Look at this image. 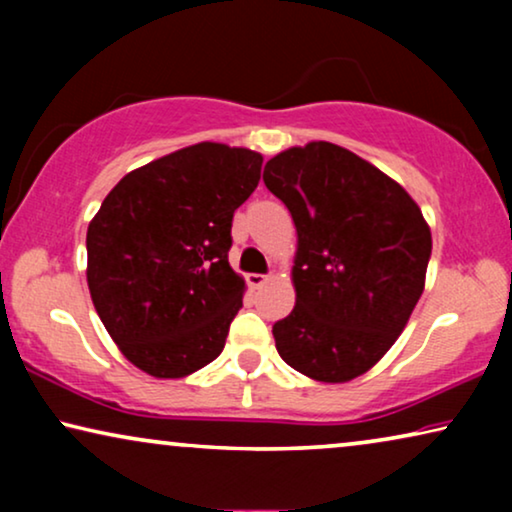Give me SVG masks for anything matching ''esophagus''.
<instances>
[{"label":"esophagus","instance_id":"esophagus-1","mask_svg":"<svg viewBox=\"0 0 512 512\" xmlns=\"http://www.w3.org/2000/svg\"><path fill=\"white\" fill-rule=\"evenodd\" d=\"M268 275H258V272H251V275H247V284L251 286V289H261V286L268 282Z\"/></svg>","mask_w":512,"mask_h":512}]
</instances>
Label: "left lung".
Wrapping results in <instances>:
<instances>
[{
    "instance_id": "obj_1",
    "label": "left lung",
    "mask_w": 512,
    "mask_h": 512,
    "mask_svg": "<svg viewBox=\"0 0 512 512\" xmlns=\"http://www.w3.org/2000/svg\"><path fill=\"white\" fill-rule=\"evenodd\" d=\"M263 181L298 233L296 307L272 326L279 356L317 382L368 373L424 291L431 230L422 209L398 181L331 142L277 153Z\"/></svg>"
}]
</instances>
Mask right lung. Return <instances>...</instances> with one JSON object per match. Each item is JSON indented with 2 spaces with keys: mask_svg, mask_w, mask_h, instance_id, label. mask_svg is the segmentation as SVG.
Here are the masks:
<instances>
[{
  "mask_svg": "<svg viewBox=\"0 0 512 512\" xmlns=\"http://www.w3.org/2000/svg\"><path fill=\"white\" fill-rule=\"evenodd\" d=\"M261 165L242 146H186L125 174L90 221V298L144 373L179 380L223 352L247 289L228 263L230 226Z\"/></svg>",
  "mask_w": 512,
  "mask_h": 512,
  "instance_id": "1",
  "label": "right lung"
}]
</instances>
